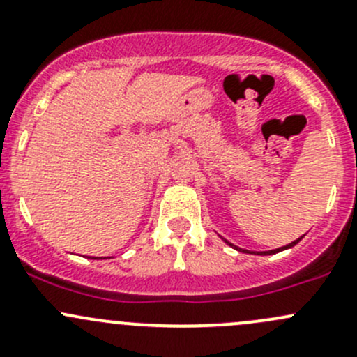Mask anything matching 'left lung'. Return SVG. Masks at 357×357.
<instances>
[{"mask_svg":"<svg viewBox=\"0 0 357 357\" xmlns=\"http://www.w3.org/2000/svg\"><path fill=\"white\" fill-rule=\"evenodd\" d=\"M301 240H302V236H301V238L294 240V242L289 243V245H285V247H280V248H275V250H266V252H248V250H243V248H238V247H235V245H233V243H229L228 240H225V242L228 243L229 247L236 248V250H240V252H247V254H255V255H271V254H278V252H282V250H287V248H291V247H294V245H297V243L301 242Z\"/></svg>","mask_w":357,"mask_h":357,"instance_id":"obj_1","label":"left lung"}]
</instances>
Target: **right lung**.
Masks as SVG:
<instances>
[{
  "label": "right lung",
  "mask_w": 357,
  "mask_h": 357,
  "mask_svg": "<svg viewBox=\"0 0 357 357\" xmlns=\"http://www.w3.org/2000/svg\"><path fill=\"white\" fill-rule=\"evenodd\" d=\"M95 259H96V257H95Z\"/></svg>",
  "instance_id": "add662e5"
}]
</instances>
